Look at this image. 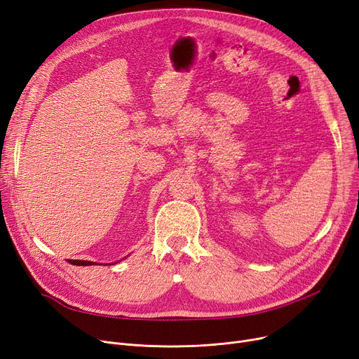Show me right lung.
I'll use <instances>...</instances> for the list:
<instances>
[{
  "instance_id": "1",
  "label": "right lung",
  "mask_w": 359,
  "mask_h": 359,
  "mask_svg": "<svg viewBox=\"0 0 359 359\" xmlns=\"http://www.w3.org/2000/svg\"><path fill=\"white\" fill-rule=\"evenodd\" d=\"M67 262L70 263V264H74V266H92V264H97L95 262H88V260H67ZM119 262H121V260H119Z\"/></svg>"
}]
</instances>
